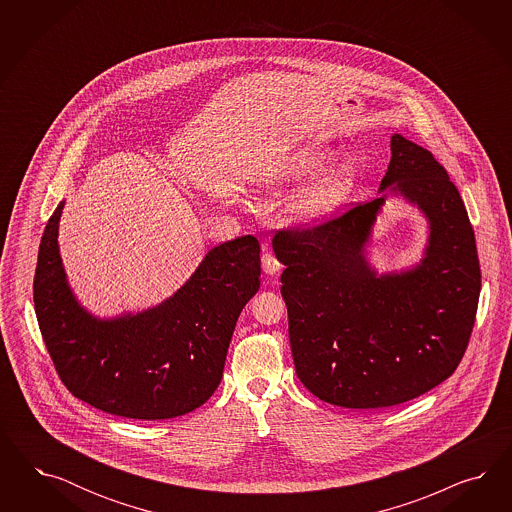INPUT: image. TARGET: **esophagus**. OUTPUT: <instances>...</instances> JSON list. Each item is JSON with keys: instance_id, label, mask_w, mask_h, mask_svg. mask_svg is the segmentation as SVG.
<instances>
[{"instance_id": "obj_1", "label": "esophagus", "mask_w": 512, "mask_h": 512, "mask_svg": "<svg viewBox=\"0 0 512 512\" xmlns=\"http://www.w3.org/2000/svg\"><path fill=\"white\" fill-rule=\"evenodd\" d=\"M263 270L268 274V276H274V274H278L279 270H281V263H279L278 259H276V255H272V253H264L263 255Z\"/></svg>"}]
</instances>
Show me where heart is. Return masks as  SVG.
Segmentation results:
<instances>
[{
	"label": "heart",
	"mask_w": 512,
	"mask_h": 512,
	"mask_svg": "<svg viewBox=\"0 0 512 512\" xmlns=\"http://www.w3.org/2000/svg\"><path fill=\"white\" fill-rule=\"evenodd\" d=\"M336 152L326 146H308L287 155L272 172L274 186H302L326 171ZM358 171L353 161H343L317 182L302 189L289 204V214L300 223H319L338 212L357 186Z\"/></svg>",
	"instance_id": "1"
}]
</instances>
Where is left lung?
I'll return each instance as SVG.
<instances>
[{
    "label": "left lung",
    "mask_w": 512,
    "mask_h": 512,
    "mask_svg": "<svg viewBox=\"0 0 512 512\" xmlns=\"http://www.w3.org/2000/svg\"><path fill=\"white\" fill-rule=\"evenodd\" d=\"M373 201L321 225L278 231L296 375L319 400L347 409L409 402L458 368L475 325L481 266L464 201L432 152L394 133ZM388 194L429 221L420 264L377 275L365 248Z\"/></svg>",
    "instance_id": "left-lung-1"
}]
</instances>
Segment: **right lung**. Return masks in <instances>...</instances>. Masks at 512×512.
I'll return each mask as SVG.
<instances>
[{
  "label": "right lung",
  "mask_w": 512,
  "mask_h": 512,
  "mask_svg": "<svg viewBox=\"0 0 512 512\" xmlns=\"http://www.w3.org/2000/svg\"><path fill=\"white\" fill-rule=\"evenodd\" d=\"M60 202L39 246L33 302L67 390L116 417L165 420L201 407L219 387L240 311L261 285V246L240 236L210 249L159 306L99 319L84 310L63 270Z\"/></svg>",
  "instance_id": "obj_1"
}]
</instances>
